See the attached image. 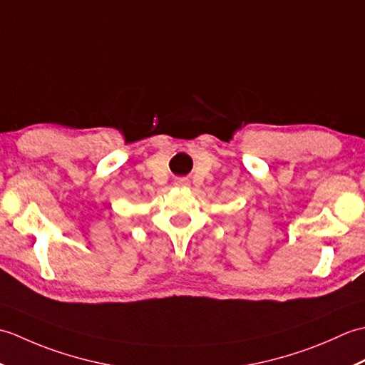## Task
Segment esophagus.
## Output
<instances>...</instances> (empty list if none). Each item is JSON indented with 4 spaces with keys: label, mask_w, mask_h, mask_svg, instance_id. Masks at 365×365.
Returning a JSON list of instances; mask_svg holds the SVG:
<instances>
[{
    "label": "esophagus",
    "mask_w": 365,
    "mask_h": 365,
    "mask_svg": "<svg viewBox=\"0 0 365 365\" xmlns=\"http://www.w3.org/2000/svg\"><path fill=\"white\" fill-rule=\"evenodd\" d=\"M175 185H185V180H183V178H177Z\"/></svg>",
    "instance_id": "esophagus-1"
}]
</instances>
